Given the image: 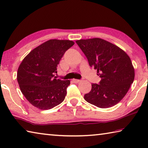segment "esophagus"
<instances>
[{"instance_id": "esophagus-1", "label": "esophagus", "mask_w": 148, "mask_h": 148, "mask_svg": "<svg viewBox=\"0 0 148 148\" xmlns=\"http://www.w3.org/2000/svg\"><path fill=\"white\" fill-rule=\"evenodd\" d=\"M72 81H73L74 83H79V82H81V80H79V79H73V80H72Z\"/></svg>"}]
</instances>
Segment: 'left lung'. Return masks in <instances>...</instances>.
Here are the masks:
<instances>
[{
	"label": "left lung",
	"mask_w": 148,
	"mask_h": 148,
	"mask_svg": "<svg viewBox=\"0 0 148 148\" xmlns=\"http://www.w3.org/2000/svg\"><path fill=\"white\" fill-rule=\"evenodd\" d=\"M87 57L89 65L97 70L100 84L92 83L85 100L100 108L116 105L128 92L135 79V69L126 52L100 38L76 41Z\"/></svg>",
	"instance_id": "1"
}]
</instances>
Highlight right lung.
<instances>
[{
	"label": "right lung",
	"instance_id": "obj_1",
	"mask_svg": "<svg viewBox=\"0 0 148 148\" xmlns=\"http://www.w3.org/2000/svg\"><path fill=\"white\" fill-rule=\"evenodd\" d=\"M74 45L71 40L50 39L23 59L17 79L21 91L32 106L48 110L65 100L71 82L57 79L55 73L64 53Z\"/></svg>",
	"mask_w": 148,
	"mask_h": 148
}]
</instances>
